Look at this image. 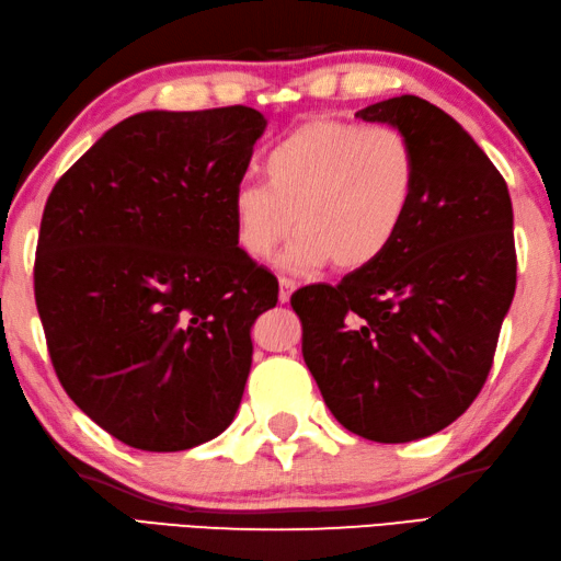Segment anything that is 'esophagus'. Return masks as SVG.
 I'll return each mask as SVG.
<instances>
[{"mask_svg": "<svg viewBox=\"0 0 561 561\" xmlns=\"http://www.w3.org/2000/svg\"><path fill=\"white\" fill-rule=\"evenodd\" d=\"M295 290V283L290 278H280V290H278V300L280 302H290V295Z\"/></svg>", "mask_w": 561, "mask_h": 561, "instance_id": "esophagus-1", "label": "esophagus"}]
</instances>
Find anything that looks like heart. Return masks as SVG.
<instances>
[{
  "instance_id": "obj_1",
  "label": "heart",
  "mask_w": 561,
  "mask_h": 561,
  "mask_svg": "<svg viewBox=\"0 0 561 561\" xmlns=\"http://www.w3.org/2000/svg\"><path fill=\"white\" fill-rule=\"evenodd\" d=\"M266 183H241L231 195L237 244L256 261L283 239L288 271L334 261L356 271L393 247L417 190V158L393 126L312 119L283 136L263 158Z\"/></svg>"
}]
</instances>
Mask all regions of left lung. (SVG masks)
<instances>
[{
	"label": "left lung",
	"mask_w": 561,
	"mask_h": 561,
	"mask_svg": "<svg viewBox=\"0 0 561 561\" xmlns=\"http://www.w3.org/2000/svg\"><path fill=\"white\" fill-rule=\"evenodd\" d=\"M358 119L403 131L417 158L410 215L383 256L290 298L327 408L383 445L451 425L485 383L515 295L513 205L479 144L415 94Z\"/></svg>",
	"instance_id": "1"
}]
</instances>
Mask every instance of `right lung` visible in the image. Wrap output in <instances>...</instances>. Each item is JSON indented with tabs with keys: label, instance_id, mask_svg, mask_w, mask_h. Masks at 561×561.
Here are the masks:
<instances>
[{
	"label": "right lung",
	"instance_id": "right-lung-1",
	"mask_svg": "<svg viewBox=\"0 0 561 561\" xmlns=\"http://www.w3.org/2000/svg\"><path fill=\"white\" fill-rule=\"evenodd\" d=\"M266 124L241 104L134 114L48 195L34 290L53 368L134 449H193L237 415L251 327L278 302L231 215Z\"/></svg>",
	"mask_w": 561,
	"mask_h": 561
}]
</instances>
